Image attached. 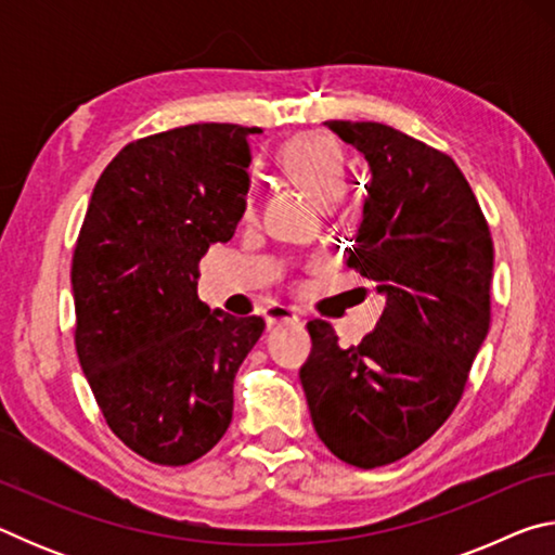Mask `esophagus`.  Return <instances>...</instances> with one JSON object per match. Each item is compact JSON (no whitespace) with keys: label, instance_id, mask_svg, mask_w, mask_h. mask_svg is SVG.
<instances>
[{"label":"esophagus","instance_id":"esophagus-1","mask_svg":"<svg viewBox=\"0 0 555 555\" xmlns=\"http://www.w3.org/2000/svg\"><path fill=\"white\" fill-rule=\"evenodd\" d=\"M264 321L269 327H276V325H294L298 323L300 318L294 311V308H286V306H269L264 311Z\"/></svg>","mask_w":555,"mask_h":555}]
</instances>
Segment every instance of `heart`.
<instances>
[{"instance_id": "heart-1", "label": "heart", "mask_w": 555, "mask_h": 555, "mask_svg": "<svg viewBox=\"0 0 555 555\" xmlns=\"http://www.w3.org/2000/svg\"><path fill=\"white\" fill-rule=\"evenodd\" d=\"M279 166L315 203H333L343 191V154L331 139L306 134L284 144Z\"/></svg>"}]
</instances>
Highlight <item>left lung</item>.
I'll use <instances>...</instances> for the list:
<instances>
[{
	"mask_svg": "<svg viewBox=\"0 0 555 555\" xmlns=\"http://www.w3.org/2000/svg\"><path fill=\"white\" fill-rule=\"evenodd\" d=\"M370 166L347 264L387 298L377 327L340 347L311 321L300 367L318 438L354 467L401 460L446 424L490 331L494 249L453 158L379 121H325Z\"/></svg>",
	"mask_w": 555,
	"mask_h": 555,
	"instance_id": "1",
	"label": "left lung"
}]
</instances>
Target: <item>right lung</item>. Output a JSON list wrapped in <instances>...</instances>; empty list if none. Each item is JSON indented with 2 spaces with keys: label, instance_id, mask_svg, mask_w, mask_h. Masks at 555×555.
<instances>
[{
  "label": "right lung",
  "instance_id": "add662e5",
  "mask_svg": "<svg viewBox=\"0 0 555 555\" xmlns=\"http://www.w3.org/2000/svg\"><path fill=\"white\" fill-rule=\"evenodd\" d=\"M257 127L188 125L127 144L102 171L75 244V350L121 443L158 465L208 453L264 331L210 311L198 261L247 208Z\"/></svg>",
  "mask_w": 555,
  "mask_h": 555
}]
</instances>
